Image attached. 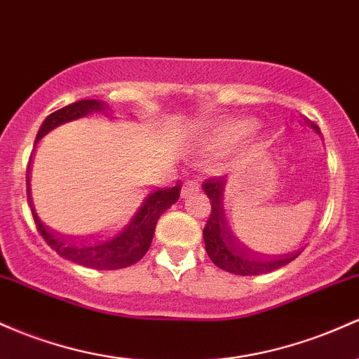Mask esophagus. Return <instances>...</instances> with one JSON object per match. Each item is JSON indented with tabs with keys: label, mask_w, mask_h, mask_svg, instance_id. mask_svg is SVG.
I'll use <instances>...</instances> for the list:
<instances>
[{
	"label": "esophagus",
	"mask_w": 359,
	"mask_h": 359,
	"mask_svg": "<svg viewBox=\"0 0 359 359\" xmlns=\"http://www.w3.org/2000/svg\"><path fill=\"white\" fill-rule=\"evenodd\" d=\"M198 191H199V184L192 182V180H187V182H184V186H182V198H187V196L196 194Z\"/></svg>",
	"instance_id": "34e87169"
}]
</instances>
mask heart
I'll list each match as a JSON object with an SVG mask.
<instances>
[{
    "label": "heart",
    "mask_w": 359,
    "mask_h": 359,
    "mask_svg": "<svg viewBox=\"0 0 359 359\" xmlns=\"http://www.w3.org/2000/svg\"><path fill=\"white\" fill-rule=\"evenodd\" d=\"M259 136L257 126H252L249 119L228 117L201 126L189 137V144L196 155L203 158H222L235 147L242 148Z\"/></svg>",
    "instance_id": "heart-1"
}]
</instances>
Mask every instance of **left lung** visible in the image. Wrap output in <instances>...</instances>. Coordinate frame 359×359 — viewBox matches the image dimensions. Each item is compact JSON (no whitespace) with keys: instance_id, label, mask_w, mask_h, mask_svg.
I'll return each mask as SVG.
<instances>
[{"instance_id":"obj_1","label":"left lung","mask_w":359,"mask_h":359,"mask_svg":"<svg viewBox=\"0 0 359 359\" xmlns=\"http://www.w3.org/2000/svg\"><path fill=\"white\" fill-rule=\"evenodd\" d=\"M305 124L313 129L317 135L322 136L320 129L312 121L305 119ZM204 192L211 201V215L204 226L203 237L206 252L215 266L226 273L238 276H259L267 274L271 271L279 269L300 255V252L285 255H269L249 249L237 235L231 231L228 223L226 210H224V191H226V180L210 179L203 184Z\"/></svg>"}]
</instances>
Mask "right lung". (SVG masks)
<instances>
[{"label": "right lung", "instance_id": "obj_1", "mask_svg": "<svg viewBox=\"0 0 359 359\" xmlns=\"http://www.w3.org/2000/svg\"><path fill=\"white\" fill-rule=\"evenodd\" d=\"M92 114H104V116L110 117L112 109L105 102L86 98V100H78L74 104H69L66 107L56 110V112L49 114L42 122L41 129H39L34 148L53 129L66 124V122L83 119V117L92 116ZM30 167H32V156H30L29 168H27V196H29L30 208H32L34 222L37 224V230L41 231L42 238L61 257L98 271L122 269V267L133 266V264L141 261L143 255L148 252L149 245H151L156 222L172 204L179 201L180 187H182L180 184H177L175 187L165 189V191H153L148 192V194H141L136 199V203L133 204L129 215L126 216V222L121 224L116 233L95 240H73L59 237L57 233H54L50 228H47L41 222V218L35 212L32 192H30Z\"/></svg>", "mask_w": 359, "mask_h": 359}]
</instances>
